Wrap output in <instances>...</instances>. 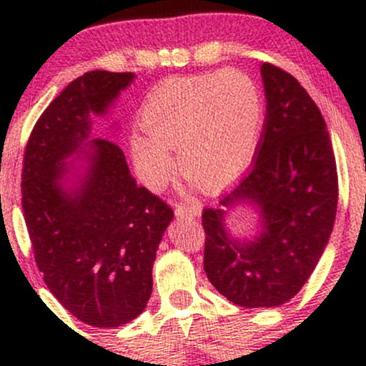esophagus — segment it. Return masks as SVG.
Masks as SVG:
<instances>
[{
	"label": "esophagus",
	"instance_id": "esophagus-1",
	"mask_svg": "<svg viewBox=\"0 0 366 366\" xmlns=\"http://www.w3.org/2000/svg\"><path fill=\"white\" fill-rule=\"evenodd\" d=\"M201 213V204L199 203H189V204H177L175 207V215L180 218H187V217H197Z\"/></svg>",
	"mask_w": 366,
	"mask_h": 366
}]
</instances>
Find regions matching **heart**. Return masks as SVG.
<instances>
[{
    "label": "heart",
    "instance_id": "heart-1",
    "mask_svg": "<svg viewBox=\"0 0 366 366\" xmlns=\"http://www.w3.org/2000/svg\"><path fill=\"white\" fill-rule=\"evenodd\" d=\"M148 136L132 137L136 169L151 189H162L180 169L208 191L225 187L247 169L263 127V98L246 74L225 70L172 77L154 87L141 108Z\"/></svg>",
    "mask_w": 366,
    "mask_h": 366
}]
</instances>
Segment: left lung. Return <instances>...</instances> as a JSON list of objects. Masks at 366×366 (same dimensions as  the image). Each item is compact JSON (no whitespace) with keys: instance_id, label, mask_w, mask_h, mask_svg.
I'll return each mask as SVG.
<instances>
[{"instance_id":"8db88e82","label":"left lung","mask_w":366,"mask_h":366,"mask_svg":"<svg viewBox=\"0 0 366 366\" xmlns=\"http://www.w3.org/2000/svg\"><path fill=\"white\" fill-rule=\"evenodd\" d=\"M267 98L251 169L220 208L203 209L204 272L234 305L272 308L301 291L329 242L337 209V167L327 124L291 74L262 65ZM249 200L262 234L237 243L224 232L226 208Z\"/></svg>"}]
</instances>
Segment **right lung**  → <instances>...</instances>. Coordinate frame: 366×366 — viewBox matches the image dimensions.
<instances>
[{
	"mask_svg": "<svg viewBox=\"0 0 366 366\" xmlns=\"http://www.w3.org/2000/svg\"><path fill=\"white\" fill-rule=\"evenodd\" d=\"M130 72L92 70L75 79L36 122L24 153L22 209L34 259L53 296L92 327H120L142 313L153 262L174 209L130 175L124 151L92 139L79 191L58 180L63 159L89 136L91 113H104Z\"/></svg>",
	"mask_w": 366,
	"mask_h": 366,
	"instance_id": "right-lung-1",
	"label": "right lung"
}]
</instances>
